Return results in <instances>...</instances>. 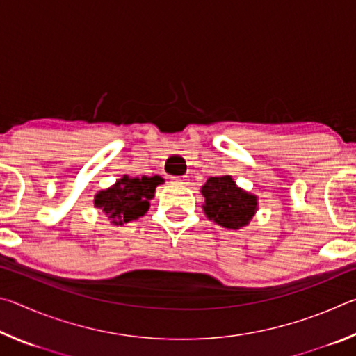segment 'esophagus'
<instances>
[{
	"label": "esophagus",
	"mask_w": 356,
	"mask_h": 356,
	"mask_svg": "<svg viewBox=\"0 0 356 356\" xmlns=\"http://www.w3.org/2000/svg\"><path fill=\"white\" fill-rule=\"evenodd\" d=\"M172 184L176 185H188V179H186V176H177V177H172Z\"/></svg>",
	"instance_id": "1"
}]
</instances>
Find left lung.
Listing matches in <instances>:
<instances>
[{
    "instance_id": "left-lung-1",
    "label": "left lung",
    "mask_w": 356,
    "mask_h": 356,
    "mask_svg": "<svg viewBox=\"0 0 356 356\" xmlns=\"http://www.w3.org/2000/svg\"><path fill=\"white\" fill-rule=\"evenodd\" d=\"M201 193L206 197V215L227 229L246 226L256 212V196L238 188L231 176L209 177Z\"/></svg>"
}]
</instances>
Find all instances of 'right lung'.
<instances>
[{
  "label": "right lung",
  "mask_w": 356,
  "mask_h": 356,
  "mask_svg": "<svg viewBox=\"0 0 356 356\" xmlns=\"http://www.w3.org/2000/svg\"><path fill=\"white\" fill-rule=\"evenodd\" d=\"M163 182L160 176L129 177L124 176L111 188L95 196V207L104 210L114 225H124L147 212L149 200H152L155 186Z\"/></svg>",
  "instance_id": "1"
}]
</instances>
